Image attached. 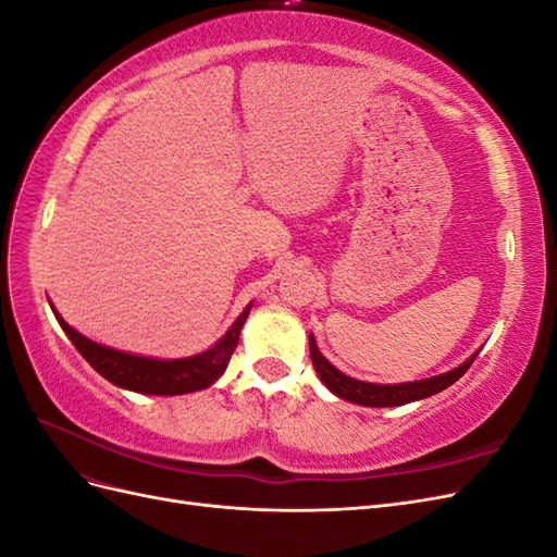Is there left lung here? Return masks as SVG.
I'll return each mask as SVG.
<instances>
[{
    "mask_svg": "<svg viewBox=\"0 0 557 557\" xmlns=\"http://www.w3.org/2000/svg\"><path fill=\"white\" fill-rule=\"evenodd\" d=\"M309 350H311V362L315 367V374L320 376V381H323L336 397L356 401V404H360V407H401V404L425 399L430 395L442 393L444 387L458 381L479 356V352H474V356H471L467 362H462L460 367H455V369H450V372L440 374V376L413 381V383L379 385V383H364V381L342 374L339 369L332 367L323 358V352L318 350L313 336H309Z\"/></svg>",
    "mask_w": 557,
    "mask_h": 557,
    "instance_id": "left-lung-1",
    "label": "left lung"
}]
</instances>
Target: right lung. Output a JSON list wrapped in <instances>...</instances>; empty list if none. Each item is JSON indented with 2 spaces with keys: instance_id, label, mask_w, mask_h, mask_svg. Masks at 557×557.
<instances>
[{
  "instance_id": "1",
  "label": "right lung",
  "mask_w": 557,
  "mask_h": 557,
  "mask_svg": "<svg viewBox=\"0 0 557 557\" xmlns=\"http://www.w3.org/2000/svg\"><path fill=\"white\" fill-rule=\"evenodd\" d=\"M248 311L250 307L237 318V323L227 330L223 339L207 352H199V356L183 360H153L129 356V352L113 350L86 339V336L78 334L74 327L66 325L53 309L60 327L66 332L76 350L90 362L97 374H102L117 387H127V391L146 395L195 393L201 391V387H209L215 379H221V374L230 364L234 348L239 344V334L248 318Z\"/></svg>"
}]
</instances>
